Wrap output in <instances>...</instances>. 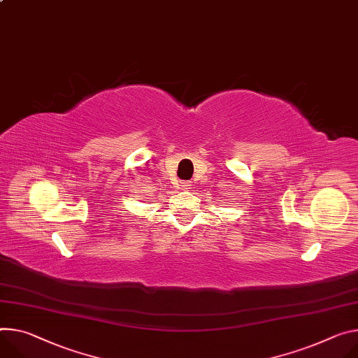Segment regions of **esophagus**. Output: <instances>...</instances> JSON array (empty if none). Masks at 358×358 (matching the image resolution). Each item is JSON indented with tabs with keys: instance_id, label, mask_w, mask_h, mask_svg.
<instances>
[{
	"instance_id": "34e87169",
	"label": "esophagus",
	"mask_w": 358,
	"mask_h": 358,
	"mask_svg": "<svg viewBox=\"0 0 358 358\" xmlns=\"http://www.w3.org/2000/svg\"><path fill=\"white\" fill-rule=\"evenodd\" d=\"M181 184H182V187L187 188V189L191 187V182H189V181H184V182H181Z\"/></svg>"
}]
</instances>
